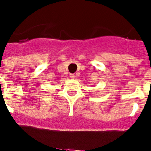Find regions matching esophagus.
<instances>
[{
	"label": "esophagus",
	"instance_id": "obj_1",
	"mask_svg": "<svg viewBox=\"0 0 151 151\" xmlns=\"http://www.w3.org/2000/svg\"><path fill=\"white\" fill-rule=\"evenodd\" d=\"M69 77H70V78L74 79V77H75V74H69Z\"/></svg>",
	"mask_w": 151,
	"mask_h": 151
}]
</instances>
